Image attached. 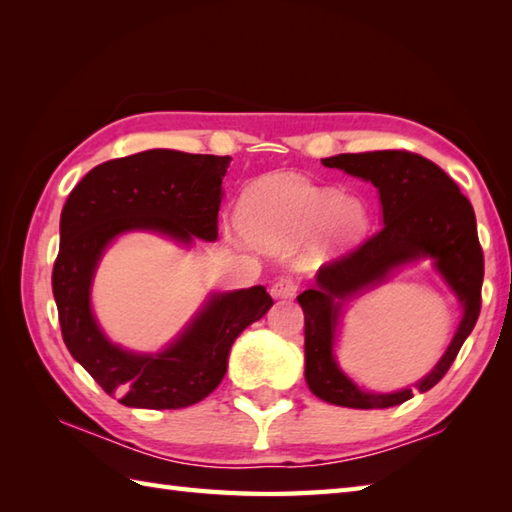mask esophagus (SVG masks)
<instances>
[{"mask_svg": "<svg viewBox=\"0 0 512 512\" xmlns=\"http://www.w3.org/2000/svg\"><path fill=\"white\" fill-rule=\"evenodd\" d=\"M270 295L275 299H292L297 295V284L290 277H279L270 286Z\"/></svg>", "mask_w": 512, "mask_h": 512, "instance_id": "34e87169", "label": "esophagus"}]
</instances>
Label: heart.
<instances>
[{"instance_id":"obj_1","label":"heart","mask_w":512,"mask_h":512,"mask_svg":"<svg viewBox=\"0 0 512 512\" xmlns=\"http://www.w3.org/2000/svg\"><path fill=\"white\" fill-rule=\"evenodd\" d=\"M367 224L365 204L303 178L277 176L250 187L239 204V228L253 246L288 250L303 242V262H323L350 246Z\"/></svg>"}]
</instances>
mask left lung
Returning <instances> with one entry per match:
<instances>
[{"instance_id":"1","label":"left lung","mask_w":512,"mask_h":512,"mask_svg":"<svg viewBox=\"0 0 512 512\" xmlns=\"http://www.w3.org/2000/svg\"><path fill=\"white\" fill-rule=\"evenodd\" d=\"M372 182L383 206V226L365 244L323 266L314 286L297 297L306 319V383L317 398L352 409H387L429 391L449 372L482 308L484 255L471 202L447 173L411 151H365L321 160ZM429 258L463 306L448 352L413 388L367 392L335 363L333 347L345 300L384 281L398 267Z\"/></svg>"}]
</instances>
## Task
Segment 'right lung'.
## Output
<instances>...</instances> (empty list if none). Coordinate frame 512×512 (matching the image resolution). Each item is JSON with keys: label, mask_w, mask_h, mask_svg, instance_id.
<instances>
[{"label": "right lung", "mask_w": 512, "mask_h": 512, "mask_svg": "<svg viewBox=\"0 0 512 512\" xmlns=\"http://www.w3.org/2000/svg\"><path fill=\"white\" fill-rule=\"evenodd\" d=\"M231 156L149 149L94 167L65 200L52 270L63 341L107 394L125 407L182 409L222 383L235 339L273 306L264 286L211 292L160 352L112 343L92 310V281L105 250L125 233L176 244L215 242L222 180Z\"/></svg>", "instance_id": "right-lung-1"}]
</instances>
